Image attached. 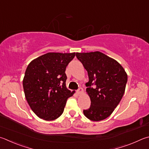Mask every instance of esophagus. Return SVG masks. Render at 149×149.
Masks as SVG:
<instances>
[{
	"instance_id": "34e87169",
	"label": "esophagus",
	"mask_w": 149,
	"mask_h": 149,
	"mask_svg": "<svg viewBox=\"0 0 149 149\" xmlns=\"http://www.w3.org/2000/svg\"><path fill=\"white\" fill-rule=\"evenodd\" d=\"M83 89L82 88H79L78 90L77 91V94L78 95H81V94H82L83 93Z\"/></svg>"
}]
</instances>
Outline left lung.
<instances>
[{
	"instance_id": "8db88e82",
	"label": "left lung",
	"mask_w": 149,
	"mask_h": 149,
	"mask_svg": "<svg viewBox=\"0 0 149 149\" xmlns=\"http://www.w3.org/2000/svg\"><path fill=\"white\" fill-rule=\"evenodd\" d=\"M76 56L87 71L89 79L86 92L91 104L89 109L83 111L84 115L93 121L104 120L123 98L128 75L117 61L100 51L76 53ZM93 84L94 88L91 87Z\"/></svg>"
}]
</instances>
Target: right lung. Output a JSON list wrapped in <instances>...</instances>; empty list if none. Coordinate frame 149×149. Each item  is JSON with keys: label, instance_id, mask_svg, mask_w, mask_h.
I'll return each mask as SVG.
<instances>
[{"label": "right lung", "instance_id": "obj_1", "mask_svg": "<svg viewBox=\"0 0 149 149\" xmlns=\"http://www.w3.org/2000/svg\"><path fill=\"white\" fill-rule=\"evenodd\" d=\"M75 53H47L29 63L23 80L26 101L35 114L53 120L63 114L66 101L73 96L66 88L68 64Z\"/></svg>", "mask_w": 149, "mask_h": 149}]
</instances>
